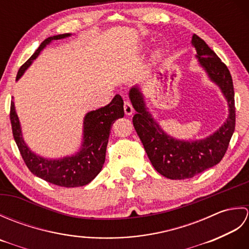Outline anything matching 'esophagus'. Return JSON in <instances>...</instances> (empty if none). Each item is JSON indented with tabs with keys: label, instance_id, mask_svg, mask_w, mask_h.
<instances>
[{
	"label": "esophagus",
	"instance_id": "obj_1",
	"mask_svg": "<svg viewBox=\"0 0 249 249\" xmlns=\"http://www.w3.org/2000/svg\"><path fill=\"white\" fill-rule=\"evenodd\" d=\"M133 106H131V104L128 102V100H125L124 102V112L126 115H130L131 113H133Z\"/></svg>",
	"mask_w": 249,
	"mask_h": 249
}]
</instances>
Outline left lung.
<instances>
[{"mask_svg":"<svg viewBox=\"0 0 249 249\" xmlns=\"http://www.w3.org/2000/svg\"><path fill=\"white\" fill-rule=\"evenodd\" d=\"M197 57L210 78L219 86L229 104V118L209 138L200 141H179L163 133L144 107L143 96L137 88L129 92V98L137 113L134 127L144 146L153 167L170 179L194 178L223 160L235 128L234 89L228 67L198 35H193Z\"/></svg>","mask_w":249,"mask_h":249,"instance_id":"1","label":"left lung"}]
</instances>
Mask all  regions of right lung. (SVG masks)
Segmentation results:
<instances>
[{
    "mask_svg": "<svg viewBox=\"0 0 249 249\" xmlns=\"http://www.w3.org/2000/svg\"><path fill=\"white\" fill-rule=\"evenodd\" d=\"M71 34H61L48 37L37 48L30 59L20 67L17 73V80L23 75L33 60L38 56L39 52L51 40L61 39ZM10 123H12L13 136L17 143L19 152L29 170L36 177L45 179L56 186L61 187H79L89 184L97 176L103 168L106 158V150L112 124L120 118L124 116L123 99L120 95H115L111 103L105 107L89 112L84 118L83 144L82 150L71 157L63 160H48L32 153L25 145L21 136V128L18 116L16 114L14 102L10 103Z\"/></svg>",
    "mask_w": 249,
    "mask_h": 249,
    "instance_id": "1",
    "label": "right lung"
}]
</instances>
